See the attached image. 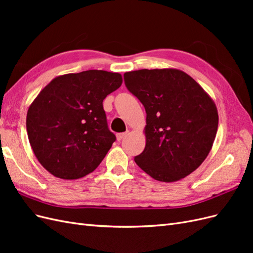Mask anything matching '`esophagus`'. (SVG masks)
<instances>
[{"mask_svg": "<svg viewBox=\"0 0 253 253\" xmlns=\"http://www.w3.org/2000/svg\"><path fill=\"white\" fill-rule=\"evenodd\" d=\"M127 135V132H126V133H118L117 135H116V137H117V140L118 141H120V140H122L125 138V137Z\"/></svg>", "mask_w": 253, "mask_h": 253, "instance_id": "esophagus-1", "label": "esophagus"}]
</instances>
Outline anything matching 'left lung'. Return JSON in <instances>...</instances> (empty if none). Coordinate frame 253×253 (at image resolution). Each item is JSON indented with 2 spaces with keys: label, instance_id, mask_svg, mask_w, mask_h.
I'll return each instance as SVG.
<instances>
[{
  "label": "left lung",
  "instance_id": "1",
  "mask_svg": "<svg viewBox=\"0 0 253 253\" xmlns=\"http://www.w3.org/2000/svg\"><path fill=\"white\" fill-rule=\"evenodd\" d=\"M124 77L147 113L145 148L135 163L158 181L185 178L212 149L218 126L215 103L192 77L176 68L127 72Z\"/></svg>",
  "mask_w": 253,
  "mask_h": 253
}]
</instances>
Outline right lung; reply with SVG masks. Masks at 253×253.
I'll return each instance as SVG.
<instances>
[{
	"instance_id": "1",
	"label": "right lung",
	"mask_w": 253,
	"mask_h": 253,
	"mask_svg": "<svg viewBox=\"0 0 253 253\" xmlns=\"http://www.w3.org/2000/svg\"><path fill=\"white\" fill-rule=\"evenodd\" d=\"M121 84L118 73L90 70L58 76L36 97L26 116L28 140L50 174L78 179L100 165L116 140L102 102Z\"/></svg>"
}]
</instances>
